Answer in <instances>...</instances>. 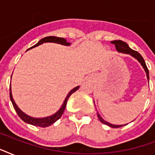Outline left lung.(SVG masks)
Instances as JSON below:
<instances>
[{"instance_id":"left-lung-1","label":"left lung","mask_w":155,"mask_h":155,"mask_svg":"<svg viewBox=\"0 0 155 155\" xmlns=\"http://www.w3.org/2000/svg\"><path fill=\"white\" fill-rule=\"evenodd\" d=\"M112 43L113 44L115 45L116 47V49L117 51L118 52H121V53H125V54H130L131 56H133L134 58H135L137 59L140 63H141V65L142 66V68H144L145 71L147 73V80H149V70H148V68L147 67V64L145 63V60L144 58H142V56L139 53L136 51H134L130 48L128 44L126 42H123L121 40H114V41H112ZM97 117L99 118V120L101 121L103 124L106 125H108L109 127H112V128H119V127H122L124 125H113V124H110V123H108V121H106L103 119V118L101 117L99 113H97ZM127 125V124H126Z\"/></svg>"}]
</instances>
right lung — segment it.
Returning <instances> with one entry per match:
<instances>
[{"label": "right lung", "instance_id": "add662e5", "mask_svg": "<svg viewBox=\"0 0 155 155\" xmlns=\"http://www.w3.org/2000/svg\"><path fill=\"white\" fill-rule=\"evenodd\" d=\"M44 42H54V43H58V44L61 45H64V46H70L71 43L70 42H67V40L63 38H58V37H54V36H48V37L43 38L42 39L40 40L39 42H38L37 44H35V46H33L32 47H30L29 49H31V48H34L35 47H38L39 45L44 43ZM28 49V50H29ZM80 86H77V87H74L72 90H71L69 93L68 94L67 97H66L65 101L63 102V104L61 106V108H59V110H58L53 115L50 116V117H43V118H35L32 117L30 116H28L27 114H25V113H23L22 111L21 110L20 108H18V105L16 104L15 101H13V96H12V92H11V85H10V89H9V97H10L11 102L13 104V108L16 110L18 115L19 116V117L21 119V120L24 121V122L27 123V124H30V125H35V126H38V127H47V126H50L52 124L55 122L56 120H58L59 118L61 117V116L63 115V112L65 110L66 105H67V102H68L69 97L73 92H75V91H77L79 89Z\"/></svg>", "mask_w": 155, "mask_h": 155}]
</instances>
